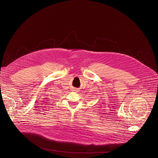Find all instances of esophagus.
Segmentation results:
<instances>
[{
    "mask_svg": "<svg viewBox=\"0 0 158 158\" xmlns=\"http://www.w3.org/2000/svg\"><path fill=\"white\" fill-rule=\"evenodd\" d=\"M72 91H78V89H77V88H73Z\"/></svg>",
    "mask_w": 158,
    "mask_h": 158,
    "instance_id": "1",
    "label": "esophagus"
}]
</instances>
